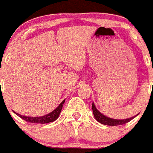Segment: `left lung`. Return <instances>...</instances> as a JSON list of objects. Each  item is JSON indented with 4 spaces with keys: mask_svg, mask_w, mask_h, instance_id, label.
Wrapping results in <instances>:
<instances>
[{
    "mask_svg": "<svg viewBox=\"0 0 153 153\" xmlns=\"http://www.w3.org/2000/svg\"><path fill=\"white\" fill-rule=\"evenodd\" d=\"M92 110H93V114L94 116V118L96 119L97 121H98L99 123H102V124L107 125V126H118V125H123L125 123H128L130 120H132L133 118L136 117V116H133V117H129V118L126 119H121V120H119V119H114L111 118V117H108L107 116L104 115L103 114L100 112V111H98L97 108L95 106L94 103H92Z\"/></svg>",
    "mask_w": 153,
    "mask_h": 153,
    "instance_id": "8db88e82",
    "label": "left lung"
}]
</instances>
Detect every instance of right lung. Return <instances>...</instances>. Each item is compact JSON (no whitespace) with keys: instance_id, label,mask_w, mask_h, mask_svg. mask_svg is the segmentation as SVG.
Wrapping results in <instances>:
<instances>
[{"instance_id":"obj_1","label":"right lung","mask_w":153,"mask_h":153,"mask_svg":"<svg viewBox=\"0 0 153 153\" xmlns=\"http://www.w3.org/2000/svg\"><path fill=\"white\" fill-rule=\"evenodd\" d=\"M65 99L55 108L53 111L50 112L49 114H47L44 116H41V117H29V116H25L22 115V114H19V113H16V111H14V113H16L18 116L22 118L23 120H26L27 122H30V123H51V122H53L56 120L57 118L59 116L60 113H61L62 108V105L64 104Z\"/></svg>"}]
</instances>
